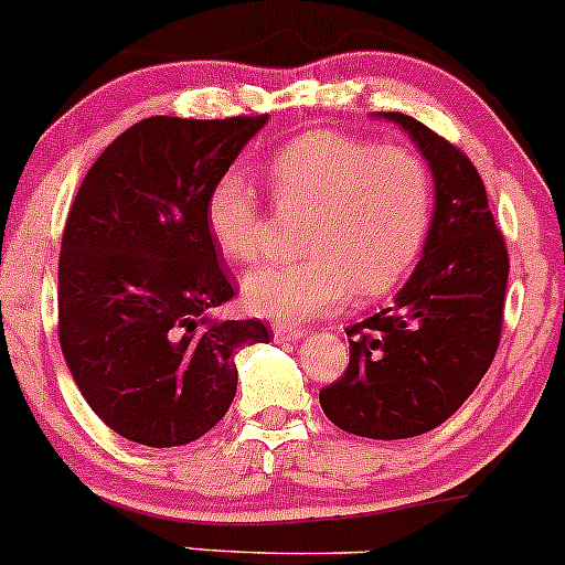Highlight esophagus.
Masks as SVG:
<instances>
[{
  "label": "esophagus",
  "mask_w": 565,
  "mask_h": 565,
  "mask_svg": "<svg viewBox=\"0 0 565 565\" xmlns=\"http://www.w3.org/2000/svg\"><path fill=\"white\" fill-rule=\"evenodd\" d=\"M271 331H275V340H280V342H296L307 334L301 326H282V323H277Z\"/></svg>",
  "instance_id": "esophagus-1"
}]
</instances>
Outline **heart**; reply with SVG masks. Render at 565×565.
I'll list each match as a JSON object with an SVG mask.
<instances>
[{
	"mask_svg": "<svg viewBox=\"0 0 565 565\" xmlns=\"http://www.w3.org/2000/svg\"><path fill=\"white\" fill-rule=\"evenodd\" d=\"M271 198L285 212H312L299 260H269L242 280L249 312L296 323L326 316L348 299L375 301L405 282L433 228L435 190L427 162L403 147H381L348 132H310L266 168ZM206 231L225 260L258 258L264 198L253 177L228 168L203 203Z\"/></svg>",
	"mask_w": 565,
	"mask_h": 565,
	"instance_id": "obj_1",
	"label": "heart"
}]
</instances>
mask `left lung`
Instances as JSON below:
<instances>
[{"mask_svg": "<svg viewBox=\"0 0 565 565\" xmlns=\"http://www.w3.org/2000/svg\"><path fill=\"white\" fill-rule=\"evenodd\" d=\"M383 119L397 121L429 162L433 228L394 305L345 329L351 362L321 388V408L345 433L399 440L444 424L490 370L509 249L468 154L413 116Z\"/></svg>", "mask_w": 565, "mask_h": 565, "instance_id": "8db88e82", "label": "left lung"}]
</instances>
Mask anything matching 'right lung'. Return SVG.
Returning <instances> with one entry per match:
<instances>
[{"label":"right lung","mask_w":565,"mask_h":565,"mask_svg":"<svg viewBox=\"0 0 565 565\" xmlns=\"http://www.w3.org/2000/svg\"><path fill=\"white\" fill-rule=\"evenodd\" d=\"M260 116H149L97 157L60 253V342L89 408L121 438L168 449L206 435L236 397L234 353L258 321H214L234 299L203 203Z\"/></svg>","instance_id":"right-lung-1"}]
</instances>
